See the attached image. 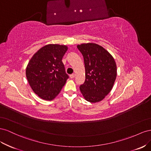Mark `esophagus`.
Instances as JSON below:
<instances>
[{"label":"esophagus","mask_w":151,"mask_h":151,"mask_svg":"<svg viewBox=\"0 0 151 151\" xmlns=\"http://www.w3.org/2000/svg\"><path fill=\"white\" fill-rule=\"evenodd\" d=\"M70 77L71 78H74L75 77V74H72V75H70Z\"/></svg>","instance_id":"obj_1"}]
</instances>
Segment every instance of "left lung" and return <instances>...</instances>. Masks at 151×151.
Wrapping results in <instances>:
<instances>
[{
  "label": "left lung",
  "instance_id": "8db88e82",
  "mask_svg": "<svg viewBox=\"0 0 151 151\" xmlns=\"http://www.w3.org/2000/svg\"><path fill=\"white\" fill-rule=\"evenodd\" d=\"M77 48L83 55L85 69L80 92L88 102H100L111 92L117 76L114 59L104 47L94 43L81 44Z\"/></svg>",
  "mask_w": 151,
  "mask_h": 151
}]
</instances>
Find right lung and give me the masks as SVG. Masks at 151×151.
<instances>
[{
  "instance_id": "right-lung-1",
  "label": "right lung",
  "mask_w": 151,
  "mask_h": 151,
  "mask_svg": "<svg viewBox=\"0 0 151 151\" xmlns=\"http://www.w3.org/2000/svg\"><path fill=\"white\" fill-rule=\"evenodd\" d=\"M68 49L64 45H46L29 60L26 76L34 93L42 99H54L65 85L68 75L62 59Z\"/></svg>"
}]
</instances>
